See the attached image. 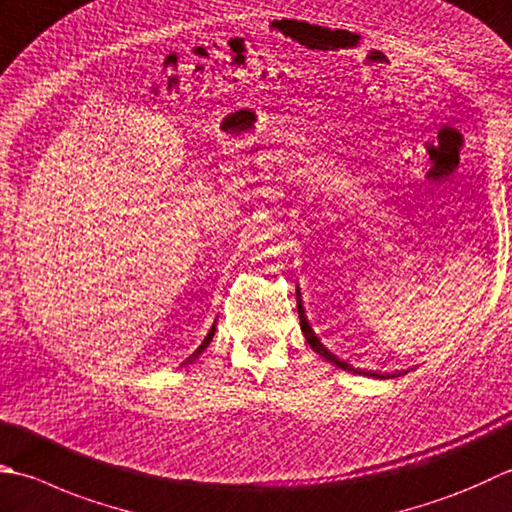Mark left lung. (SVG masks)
<instances>
[{
	"label": "left lung",
	"mask_w": 512,
	"mask_h": 512,
	"mask_svg": "<svg viewBox=\"0 0 512 512\" xmlns=\"http://www.w3.org/2000/svg\"><path fill=\"white\" fill-rule=\"evenodd\" d=\"M297 310H299V326H302V333H304V337H306V342L310 344V348H313L317 355H322V357L326 359V362L335 364L337 368H344V370H348V373H357V375H364V377H379V379H386V377H397V375H399V373H393V375H379V373H370V370L353 368L350 364L342 362V359H339L337 355L330 353V350H328L322 342H319V337L313 333V328H310V324H308L306 313H304V306H302V295H299V290H297ZM404 373H406V370H404Z\"/></svg>",
	"instance_id": "left-lung-1"
}]
</instances>
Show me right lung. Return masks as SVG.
Returning a JSON list of instances; mask_svg holds the SVG:
<instances>
[{"label":"right lung","mask_w":512,"mask_h":512,"mask_svg":"<svg viewBox=\"0 0 512 512\" xmlns=\"http://www.w3.org/2000/svg\"><path fill=\"white\" fill-rule=\"evenodd\" d=\"M213 335H215V326L208 330V335L204 337V342L197 346V350H195V353H193V355H190V357H186V362H182V366H188V364H193V362H195V359H197L199 355H202V353H204V350L208 348V344H210V342H213Z\"/></svg>","instance_id":"obj_1"}]
</instances>
